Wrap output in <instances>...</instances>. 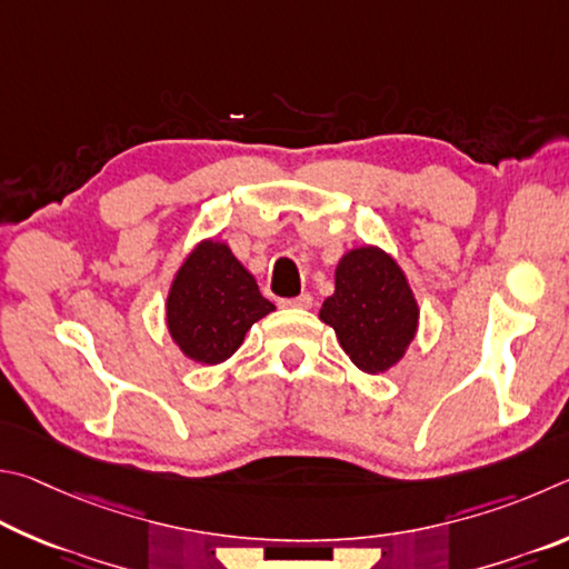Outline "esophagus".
<instances>
[{"label": "esophagus", "instance_id": "obj_1", "mask_svg": "<svg viewBox=\"0 0 569 569\" xmlns=\"http://www.w3.org/2000/svg\"><path fill=\"white\" fill-rule=\"evenodd\" d=\"M312 295H300V297H290V300H279V305L282 307H300V310H310L312 307Z\"/></svg>", "mask_w": 569, "mask_h": 569}]
</instances>
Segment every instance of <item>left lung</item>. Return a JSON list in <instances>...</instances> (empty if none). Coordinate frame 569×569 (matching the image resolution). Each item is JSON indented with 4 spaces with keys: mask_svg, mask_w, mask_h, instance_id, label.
<instances>
[{
    "mask_svg": "<svg viewBox=\"0 0 569 569\" xmlns=\"http://www.w3.org/2000/svg\"><path fill=\"white\" fill-rule=\"evenodd\" d=\"M417 302L390 254L377 247L352 249L337 264L335 295L320 317L362 372H385L405 355L417 330Z\"/></svg>",
    "mask_w": 569,
    "mask_h": 569,
    "instance_id": "obj_1",
    "label": "left lung"
}]
</instances>
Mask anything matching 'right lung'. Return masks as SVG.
<instances>
[{
	"instance_id": "right-lung-1",
	"label": "right lung",
	"mask_w": 569,
	"mask_h": 569,
	"mask_svg": "<svg viewBox=\"0 0 569 569\" xmlns=\"http://www.w3.org/2000/svg\"><path fill=\"white\" fill-rule=\"evenodd\" d=\"M272 310L227 244L202 242L174 277L167 325L189 360L219 365L234 355L249 327Z\"/></svg>"
}]
</instances>
